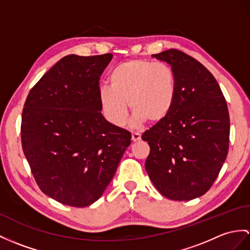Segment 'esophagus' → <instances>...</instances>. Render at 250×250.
Returning a JSON list of instances; mask_svg holds the SVG:
<instances>
[{
  "mask_svg": "<svg viewBox=\"0 0 250 250\" xmlns=\"http://www.w3.org/2000/svg\"><path fill=\"white\" fill-rule=\"evenodd\" d=\"M131 140L133 142H138L141 140V135H140L139 132H132L131 133Z\"/></svg>",
  "mask_w": 250,
  "mask_h": 250,
  "instance_id": "obj_1",
  "label": "esophagus"
}]
</instances>
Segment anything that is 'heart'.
<instances>
[{"label": "heart", "mask_w": 250, "mask_h": 250, "mask_svg": "<svg viewBox=\"0 0 250 250\" xmlns=\"http://www.w3.org/2000/svg\"><path fill=\"white\" fill-rule=\"evenodd\" d=\"M176 89L175 72L168 64L131 59L112 70L110 86L100 89V101L107 120L115 126L125 124L128 103L132 124L138 127L147 120L166 118L174 105Z\"/></svg>", "instance_id": "1"}]
</instances>
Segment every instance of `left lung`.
I'll return each mask as SVG.
<instances>
[{
    "mask_svg": "<svg viewBox=\"0 0 250 250\" xmlns=\"http://www.w3.org/2000/svg\"><path fill=\"white\" fill-rule=\"evenodd\" d=\"M176 75L174 105L142 135L150 147L145 169L156 188L172 200H191L209 190L226 160L230 119L216 79L178 50L151 55Z\"/></svg>",
    "mask_w": 250,
    "mask_h": 250,
    "instance_id": "left-lung-1",
    "label": "left lung"
}]
</instances>
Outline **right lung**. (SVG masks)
Wrapping results in <instances>:
<instances>
[{
  "mask_svg": "<svg viewBox=\"0 0 250 250\" xmlns=\"http://www.w3.org/2000/svg\"><path fill=\"white\" fill-rule=\"evenodd\" d=\"M111 54L68 55L30 90L22 112V148L40 190L58 203H95L131 143L102 114L100 76Z\"/></svg>",
  "mask_w": 250,
  "mask_h": 250,
  "instance_id": "right-lung-1",
  "label": "right lung"
}]
</instances>
